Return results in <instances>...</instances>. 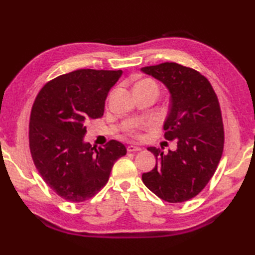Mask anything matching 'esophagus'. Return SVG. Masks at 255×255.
<instances>
[{"label": "esophagus", "instance_id": "34e87169", "mask_svg": "<svg viewBox=\"0 0 255 255\" xmlns=\"http://www.w3.org/2000/svg\"><path fill=\"white\" fill-rule=\"evenodd\" d=\"M140 150H141V148L138 147V145L130 144V145H128V147H127L128 152H137V151H140Z\"/></svg>", "mask_w": 255, "mask_h": 255}]
</instances>
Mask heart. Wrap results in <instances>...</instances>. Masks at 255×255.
<instances>
[{"label": "heart", "instance_id": "heart-1", "mask_svg": "<svg viewBox=\"0 0 255 255\" xmlns=\"http://www.w3.org/2000/svg\"><path fill=\"white\" fill-rule=\"evenodd\" d=\"M141 83H149V84L155 85L154 83L151 82V81H143V82H141ZM151 125H152V122H150V121H138L132 125L130 129H129V133H130V136H132L134 138H140L141 137L142 129H144L145 127L151 126Z\"/></svg>", "mask_w": 255, "mask_h": 255}]
</instances>
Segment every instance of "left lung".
<instances>
[{"mask_svg": "<svg viewBox=\"0 0 255 255\" xmlns=\"http://www.w3.org/2000/svg\"><path fill=\"white\" fill-rule=\"evenodd\" d=\"M141 71L170 91L164 138L177 142V149L166 154L148 148L156 163L152 171L143 173L142 182L165 202H186L207 185L223 155L225 132L218 97L204 75L182 64L164 62Z\"/></svg>", "mask_w": 255, "mask_h": 255, "instance_id": "left-lung-1", "label": "left lung"}]
</instances>
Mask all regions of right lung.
Returning a JSON list of instances; mask_svg holds the SVG:
<instances>
[{"label": "right lung", "instance_id": "obj_1", "mask_svg": "<svg viewBox=\"0 0 255 255\" xmlns=\"http://www.w3.org/2000/svg\"><path fill=\"white\" fill-rule=\"evenodd\" d=\"M122 70L80 69L59 75L37 94L29 119V149L42 180L61 198L85 202L106 185L114 163L127 153L111 140L84 142L86 125L104 114L108 92Z\"/></svg>", "mask_w": 255, "mask_h": 255}]
</instances>
